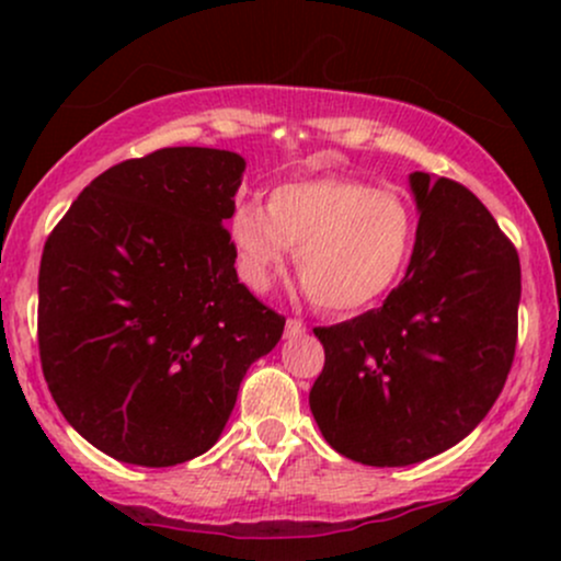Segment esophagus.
<instances>
[{"label": "esophagus", "instance_id": "esophagus-1", "mask_svg": "<svg viewBox=\"0 0 561 561\" xmlns=\"http://www.w3.org/2000/svg\"><path fill=\"white\" fill-rule=\"evenodd\" d=\"M285 334L287 337H300V334H306V324L300 319H287Z\"/></svg>", "mask_w": 561, "mask_h": 561}]
</instances>
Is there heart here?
<instances>
[{"label": "heart", "instance_id": "b5f03b06", "mask_svg": "<svg viewBox=\"0 0 561 561\" xmlns=\"http://www.w3.org/2000/svg\"><path fill=\"white\" fill-rule=\"evenodd\" d=\"M416 216L403 195L351 176H313L274 186L268 203L244 199L229 218L244 285L266 293L298 248L300 279L332 313L375 306L411 259Z\"/></svg>", "mask_w": 561, "mask_h": 561}]
</instances>
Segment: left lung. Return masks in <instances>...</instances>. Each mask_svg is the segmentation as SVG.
<instances>
[{
  "instance_id": "left-lung-1",
  "label": "left lung",
  "mask_w": 561,
  "mask_h": 561,
  "mask_svg": "<svg viewBox=\"0 0 561 561\" xmlns=\"http://www.w3.org/2000/svg\"><path fill=\"white\" fill-rule=\"evenodd\" d=\"M420 227L403 282L379 308L317 327L313 420L337 454L405 467L456 446L504 390L523 274L512 240L465 184L411 173Z\"/></svg>"
}]
</instances>
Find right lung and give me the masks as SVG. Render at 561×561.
Segmentation results:
<instances>
[{
  "label": "right lung",
  "mask_w": 561,
  "mask_h": 561,
  "mask_svg": "<svg viewBox=\"0 0 561 561\" xmlns=\"http://www.w3.org/2000/svg\"><path fill=\"white\" fill-rule=\"evenodd\" d=\"M244 160L163 147L94 179L47 237L38 358L57 409L113 459L173 467L221 435L285 317L240 285L224 221Z\"/></svg>",
  "instance_id": "right-lung-1"
}]
</instances>
